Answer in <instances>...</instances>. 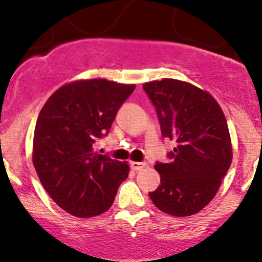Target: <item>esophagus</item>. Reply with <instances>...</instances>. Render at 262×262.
Wrapping results in <instances>:
<instances>
[{
    "mask_svg": "<svg viewBox=\"0 0 262 262\" xmlns=\"http://www.w3.org/2000/svg\"><path fill=\"white\" fill-rule=\"evenodd\" d=\"M146 166V162H138V161H130V167L134 171H140Z\"/></svg>",
    "mask_w": 262,
    "mask_h": 262,
    "instance_id": "esophagus-1",
    "label": "esophagus"
}]
</instances>
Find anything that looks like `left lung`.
Wrapping results in <instances>:
<instances>
[{
	"label": "left lung",
	"mask_w": 262,
	"mask_h": 262,
	"mask_svg": "<svg viewBox=\"0 0 262 262\" xmlns=\"http://www.w3.org/2000/svg\"><path fill=\"white\" fill-rule=\"evenodd\" d=\"M143 89L154 103L161 134L177 143L171 161L154 166L161 185L149 196L167 214H196L217 194L233 160L223 111L209 92L186 81H150Z\"/></svg>",
	"instance_id": "1"
}]
</instances>
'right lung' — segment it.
<instances>
[{
	"mask_svg": "<svg viewBox=\"0 0 262 262\" xmlns=\"http://www.w3.org/2000/svg\"><path fill=\"white\" fill-rule=\"evenodd\" d=\"M134 89L106 79L76 80L56 90L39 113L33 164L54 202L75 217L91 218L110 209L128 177L127 161L97 154L92 145L108 133Z\"/></svg>",
	"mask_w": 262,
	"mask_h": 262,
	"instance_id": "obj_1",
	"label": "right lung"
}]
</instances>
